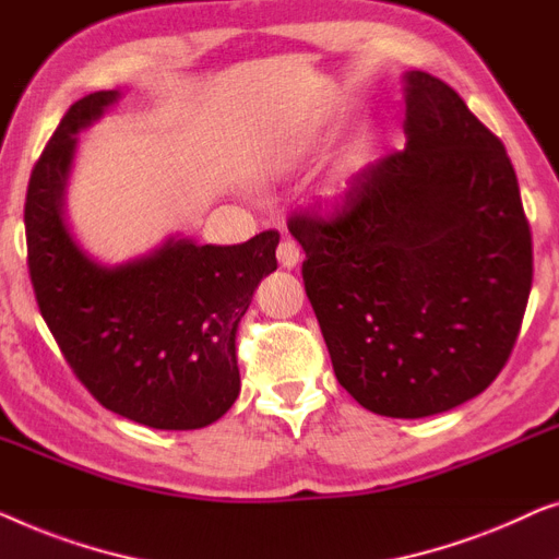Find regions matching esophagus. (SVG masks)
<instances>
[{"label":"esophagus","instance_id":"1","mask_svg":"<svg viewBox=\"0 0 559 559\" xmlns=\"http://www.w3.org/2000/svg\"><path fill=\"white\" fill-rule=\"evenodd\" d=\"M276 255H278V263L283 265V269H296L298 261H301V248H298L296 240L283 238V240L278 242Z\"/></svg>","mask_w":559,"mask_h":559}]
</instances>
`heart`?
Masks as SVG:
<instances>
[{"label": "heart", "mask_w": 559, "mask_h": 559, "mask_svg": "<svg viewBox=\"0 0 559 559\" xmlns=\"http://www.w3.org/2000/svg\"><path fill=\"white\" fill-rule=\"evenodd\" d=\"M294 156H296V152H294V148H286V152H281V156H278V162H281V164H288L290 159H294ZM326 198H329V200H336V198H340V192H336V190H332V192H326Z\"/></svg>", "instance_id": "obj_1"}]
</instances>
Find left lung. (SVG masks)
Returning <instances> with one entry per match:
<instances>
[{"label":"left lung","mask_w":559,"mask_h":559,"mask_svg":"<svg viewBox=\"0 0 559 559\" xmlns=\"http://www.w3.org/2000/svg\"><path fill=\"white\" fill-rule=\"evenodd\" d=\"M403 152L329 217L290 215L334 374L361 407L426 418L481 395L512 355L532 233L507 148L440 78L411 70Z\"/></svg>","instance_id":"8db88e82"}]
</instances>
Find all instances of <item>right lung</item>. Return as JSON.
<instances>
[{
	"label": "right lung",
	"instance_id": "1",
	"mask_svg": "<svg viewBox=\"0 0 559 559\" xmlns=\"http://www.w3.org/2000/svg\"><path fill=\"white\" fill-rule=\"evenodd\" d=\"M119 98L98 91L75 100L35 164L25 202L29 278L47 329L100 405L156 430L204 428L238 400L235 334L258 283L276 271L278 233L240 246L167 238L119 265L85 253L66 217L75 133Z\"/></svg>",
	"mask_w": 559,
	"mask_h": 559
}]
</instances>
